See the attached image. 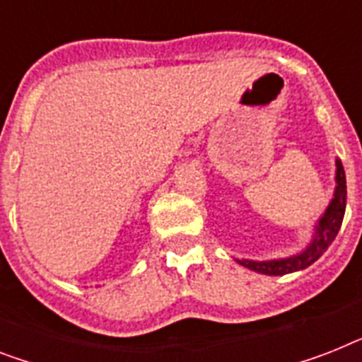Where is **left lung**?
<instances>
[{
	"label": "left lung",
	"instance_id": "left-lung-1",
	"mask_svg": "<svg viewBox=\"0 0 362 362\" xmlns=\"http://www.w3.org/2000/svg\"><path fill=\"white\" fill-rule=\"evenodd\" d=\"M344 211H346V173H344L342 161L337 160V187H334L333 201L329 202L327 210L320 217L318 225L314 228L313 242L308 243L307 249L299 255L279 260H267V262H257V260H238L243 267L252 272L264 273V275H286V273L305 269L310 264L318 260L327 247L333 243L342 225Z\"/></svg>",
	"mask_w": 362,
	"mask_h": 362
}]
</instances>
